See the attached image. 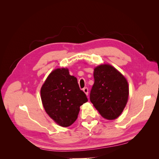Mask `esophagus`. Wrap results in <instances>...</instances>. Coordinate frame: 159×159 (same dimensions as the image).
<instances>
[{
    "label": "esophagus",
    "mask_w": 159,
    "mask_h": 159,
    "mask_svg": "<svg viewBox=\"0 0 159 159\" xmlns=\"http://www.w3.org/2000/svg\"><path fill=\"white\" fill-rule=\"evenodd\" d=\"M83 91H84V92L85 93V95L88 96V88H84L83 89Z\"/></svg>",
    "instance_id": "34e87169"
}]
</instances>
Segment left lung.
<instances>
[{"label": "left lung", "mask_w": 159, "mask_h": 159, "mask_svg": "<svg viewBox=\"0 0 159 159\" xmlns=\"http://www.w3.org/2000/svg\"><path fill=\"white\" fill-rule=\"evenodd\" d=\"M93 70L95 81L90 93L91 102L103 118L117 119L128 102V81L121 72L108 64L96 66Z\"/></svg>", "instance_id": "1"}]
</instances>
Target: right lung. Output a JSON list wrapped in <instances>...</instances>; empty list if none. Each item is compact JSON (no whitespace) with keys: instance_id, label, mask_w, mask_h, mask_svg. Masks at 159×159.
Instances as JSON below:
<instances>
[{"instance_id":"obj_1","label":"right lung","mask_w":159,"mask_h":159,"mask_svg":"<svg viewBox=\"0 0 159 159\" xmlns=\"http://www.w3.org/2000/svg\"><path fill=\"white\" fill-rule=\"evenodd\" d=\"M40 97L46 113L63 127L75 121L80 106L88 102L78 80L70 74L67 68H56L51 72L42 85Z\"/></svg>"}]
</instances>
